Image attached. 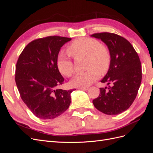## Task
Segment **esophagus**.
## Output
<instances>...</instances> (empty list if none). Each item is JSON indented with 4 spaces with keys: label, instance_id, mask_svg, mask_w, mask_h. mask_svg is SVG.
<instances>
[{
    "label": "esophagus",
    "instance_id": "34e87169",
    "mask_svg": "<svg viewBox=\"0 0 153 153\" xmlns=\"http://www.w3.org/2000/svg\"><path fill=\"white\" fill-rule=\"evenodd\" d=\"M78 89H81V90H84V91H87L89 89V87H78Z\"/></svg>",
    "mask_w": 153,
    "mask_h": 153
}]
</instances>
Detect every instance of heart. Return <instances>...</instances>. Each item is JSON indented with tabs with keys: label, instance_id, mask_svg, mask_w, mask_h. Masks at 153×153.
<instances>
[{
	"label": "heart",
	"instance_id": "obj_1",
	"mask_svg": "<svg viewBox=\"0 0 153 153\" xmlns=\"http://www.w3.org/2000/svg\"><path fill=\"white\" fill-rule=\"evenodd\" d=\"M67 51L73 57L86 58V68L88 69L73 78L70 84L73 87L90 85L99 78L100 72L105 73L110 67L111 57L108 48L95 39L82 38L76 39L68 46ZM57 66L64 76L70 77L73 75V64L68 55L63 53L58 55Z\"/></svg>",
	"mask_w": 153,
	"mask_h": 153
}]
</instances>
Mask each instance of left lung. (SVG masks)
<instances>
[{"label":"left lung","mask_w":153,"mask_h":153,"mask_svg":"<svg viewBox=\"0 0 153 153\" xmlns=\"http://www.w3.org/2000/svg\"><path fill=\"white\" fill-rule=\"evenodd\" d=\"M108 47L111 60L108 71L101 82L112 84L100 88V95L93 100L95 108L107 115H117L129 108L136 98L142 81L139 57L129 41L110 32L92 34Z\"/></svg>","instance_id":"obj_1"}]
</instances>
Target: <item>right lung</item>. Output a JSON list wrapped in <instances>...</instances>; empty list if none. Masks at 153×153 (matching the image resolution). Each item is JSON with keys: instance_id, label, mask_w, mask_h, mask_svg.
I'll use <instances>...</instances> for the list:
<instances>
[{"instance_id": "right-lung-1", "label": "right lung", "mask_w": 153, "mask_h": 153, "mask_svg": "<svg viewBox=\"0 0 153 153\" xmlns=\"http://www.w3.org/2000/svg\"><path fill=\"white\" fill-rule=\"evenodd\" d=\"M71 40L57 36L37 39L27 45L18 57L15 71L18 90L27 107L39 119L57 117L71 103V93L75 89H57L64 80L57 66L61 48Z\"/></svg>"}]
</instances>
